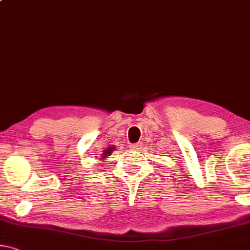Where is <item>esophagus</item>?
Listing matches in <instances>:
<instances>
[{
  "mask_svg": "<svg viewBox=\"0 0 250 250\" xmlns=\"http://www.w3.org/2000/svg\"><path fill=\"white\" fill-rule=\"evenodd\" d=\"M140 143H136V144H132V145H129V147H130V149H138L140 148Z\"/></svg>",
  "mask_w": 250,
  "mask_h": 250,
  "instance_id": "1",
  "label": "esophagus"
}]
</instances>
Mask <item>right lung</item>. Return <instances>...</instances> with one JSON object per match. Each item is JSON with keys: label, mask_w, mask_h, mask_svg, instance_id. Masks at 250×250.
<instances>
[{"label": "right lung", "mask_w": 250, "mask_h": 250, "mask_svg": "<svg viewBox=\"0 0 250 250\" xmlns=\"http://www.w3.org/2000/svg\"><path fill=\"white\" fill-rule=\"evenodd\" d=\"M115 148H113V146L112 147H109L108 149H105V152H104V155H109L110 153H112L113 151H114Z\"/></svg>", "instance_id": "right-lung-1"}]
</instances>
